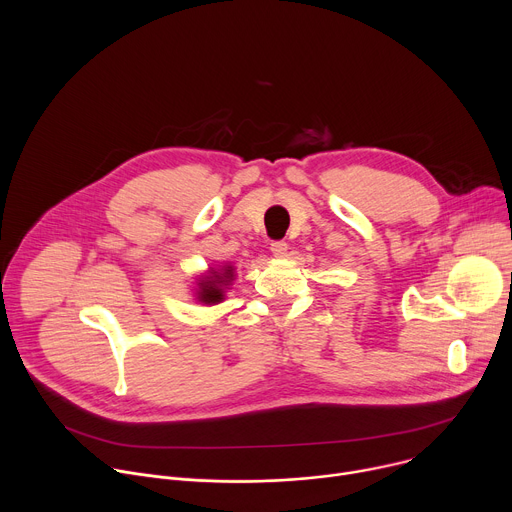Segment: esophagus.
I'll return each instance as SVG.
<instances>
[{
    "label": "esophagus",
    "mask_w": 512,
    "mask_h": 512,
    "mask_svg": "<svg viewBox=\"0 0 512 512\" xmlns=\"http://www.w3.org/2000/svg\"><path fill=\"white\" fill-rule=\"evenodd\" d=\"M271 253H273V257H277V259L285 257V255H287V243H285V241H273V243H271Z\"/></svg>",
    "instance_id": "esophagus-1"
}]
</instances>
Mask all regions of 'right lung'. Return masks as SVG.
<instances>
[{
	"label": "right lung",
	"mask_w": 512,
	"mask_h": 512,
	"mask_svg": "<svg viewBox=\"0 0 512 512\" xmlns=\"http://www.w3.org/2000/svg\"><path fill=\"white\" fill-rule=\"evenodd\" d=\"M235 281V267L227 261L216 267H208L202 275H198L194 283V300L202 306H216L225 300L227 289H231Z\"/></svg>",
	"instance_id": "1"
}]
</instances>
